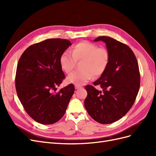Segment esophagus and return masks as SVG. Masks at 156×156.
Instances as JSON below:
<instances>
[{"mask_svg":"<svg viewBox=\"0 0 156 156\" xmlns=\"http://www.w3.org/2000/svg\"><path fill=\"white\" fill-rule=\"evenodd\" d=\"M75 89H79V88H81L82 87L81 86H79V85H75Z\"/></svg>","mask_w":156,"mask_h":156,"instance_id":"1","label":"esophagus"}]
</instances>
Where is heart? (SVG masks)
<instances>
[{
	"label": "heart",
	"mask_w": 156,
	"mask_h": 156,
	"mask_svg": "<svg viewBox=\"0 0 156 156\" xmlns=\"http://www.w3.org/2000/svg\"><path fill=\"white\" fill-rule=\"evenodd\" d=\"M76 61H82L80 71L71 73L67 81L76 85H82L91 80L94 76H100L109 64L110 53L105 48L99 47L90 42L81 41L75 44L72 53L65 51L60 55V65L64 72L69 73L74 68Z\"/></svg>",
	"instance_id": "b5f03b06"
}]
</instances>
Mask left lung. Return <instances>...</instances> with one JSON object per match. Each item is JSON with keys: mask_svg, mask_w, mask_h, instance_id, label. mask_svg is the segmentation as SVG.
Returning <instances> with one entry per match:
<instances>
[{"mask_svg": "<svg viewBox=\"0 0 156 156\" xmlns=\"http://www.w3.org/2000/svg\"><path fill=\"white\" fill-rule=\"evenodd\" d=\"M109 51L110 61L101 77L93 86L85 87L87 97L84 107L92 119L103 124L122 119L133 106L140 87V73L135 56L128 46L111 37L99 36Z\"/></svg>", "mask_w": 156, "mask_h": 156, "instance_id": "8db88e82", "label": "left lung"}]
</instances>
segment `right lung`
Returning a JSON list of instances; mask_svg holds the SVG:
<instances>
[{"mask_svg": "<svg viewBox=\"0 0 156 156\" xmlns=\"http://www.w3.org/2000/svg\"><path fill=\"white\" fill-rule=\"evenodd\" d=\"M71 45L68 40H45L29 47L18 62L16 75L18 98L29 115L41 124L58 122L74 93L73 84L58 93L53 92L65 78L60 57Z\"/></svg>", "mask_w": 156, "mask_h": 156, "instance_id": "obj_1", "label": "right lung"}]
</instances>
